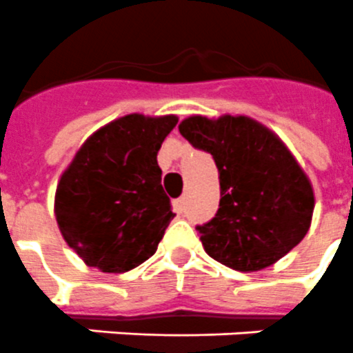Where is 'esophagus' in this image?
<instances>
[{"label": "esophagus", "instance_id": "obj_1", "mask_svg": "<svg viewBox=\"0 0 353 353\" xmlns=\"http://www.w3.org/2000/svg\"><path fill=\"white\" fill-rule=\"evenodd\" d=\"M174 212L179 213V215L185 212V199H183V197H179V199L174 201Z\"/></svg>", "mask_w": 353, "mask_h": 353}]
</instances>
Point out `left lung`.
<instances>
[{
	"label": "left lung",
	"instance_id": "1",
	"mask_svg": "<svg viewBox=\"0 0 353 353\" xmlns=\"http://www.w3.org/2000/svg\"><path fill=\"white\" fill-rule=\"evenodd\" d=\"M179 132L217 165L219 210L197 226L213 260L235 271H260L303 241L312 221V185L274 132L230 114L186 118Z\"/></svg>",
	"mask_w": 353,
	"mask_h": 353
}]
</instances>
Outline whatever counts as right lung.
<instances>
[{"label": "right lung", "instance_id": "right-lung-1", "mask_svg": "<svg viewBox=\"0 0 353 353\" xmlns=\"http://www.w3.org/2000/svg\"><path fill=\"white\" fill-rule=\"evenodd\" d=\"M177 117L127 114L77 150L55 192L64 241L90 268L125 272L158 250L176 213L163 192L158 150Z\"/></svg>", "mask_w": 353, "mask_h": 353}]
</instances>
